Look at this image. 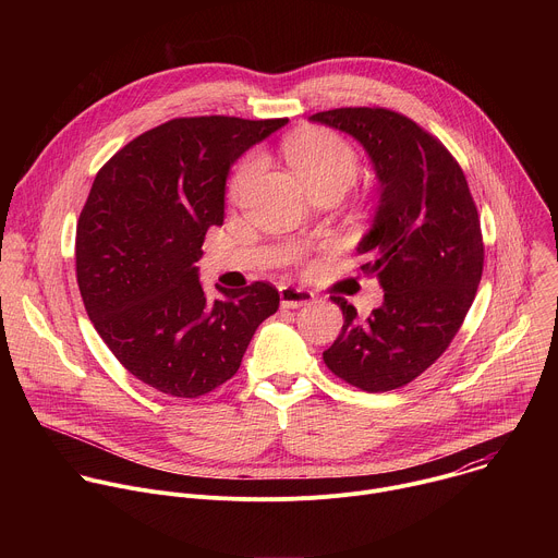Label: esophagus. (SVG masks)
<instances>
[{"label":"esophagus","instance_id":"34e87169","mask_svg":"<svg viewBox=\"0 0 558 558\" xmlns=\"http://www.w3.org/2000/svg\"><path fill=\"white\" fill-rule=\"evenodd\" d=\"M315 300V295L306 289H298V287H280V304L282 308H300L304 304H311Z\"/></svg>","mask_w":558,"mask_h":558}]
</instances>
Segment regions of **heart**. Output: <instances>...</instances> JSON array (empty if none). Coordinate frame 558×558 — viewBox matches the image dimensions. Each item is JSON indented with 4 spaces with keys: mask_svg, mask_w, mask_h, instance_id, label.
I'll return each instance as SVG.
<instances>
[{
    "mask_svg": "<svg viewBox=\"0 0 558 558\" xmlns=\"http://www.w3.org/2000/svg\"><path fill=\"white\" fill-rule=\"evenodd\" d=\"M284 156L300 181L315 194L320 190H347L357 174L360 158L355 149L336 132L325 128H308L284 141ZM258 172V158L247 156L235 168L229 194L243 196Z\"/></svg>",
    "mask_w": 558,
    "mask_h": 558,
    "instance_id": "b5f03b06",
    "label": "heart"
}]
</instances>
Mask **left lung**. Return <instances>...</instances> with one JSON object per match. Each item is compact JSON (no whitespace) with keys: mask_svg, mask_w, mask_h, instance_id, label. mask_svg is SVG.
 I'll return each instance as SVG.
<instances>
[{"mask_svg":"<svg viewBox=\"0 0 558 558\" xmlns=\"http://www.w3.org/2000/svg\"><path fill=\"white\" fill-rule=\"evenodd\" d=\"M351 134L368 151L379 205L357 245L384 302L366 320L340 295L344 325L323 353L340 379L386 392L420 377L452 342L484 271L480 214L454 156L413 119L386 108L308 117Z\"/></svg>","mask_w":558,"mask_h":558,"instance_id":"8db88e82","label":"left lung"}]
</instances>
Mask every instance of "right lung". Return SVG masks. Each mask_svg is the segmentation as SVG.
<instances>
[{
  "mask_svg": "<svg viewBox=\"0 0 558 558\" xmlns=\"http://www.w3.org/2000/svg\"><path fill=\"white\" fill-rule=\"evenodd\" d=\"M284 123L172 119L97 172L76 222V282L97 333L143 384L187 400L218 388L278 311L269 282L209 300L196 263L207 229L222 225L229 168Z\"/></svg>",
  "mask_w": 558,
  "mask_h": 558,
  "instance_id": "1",
  "label": "right lung"
}]
</instances>
